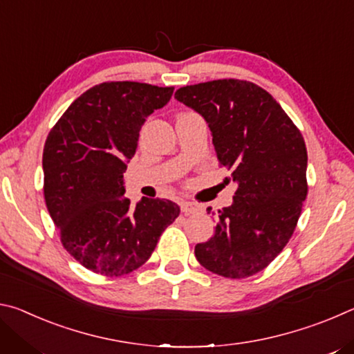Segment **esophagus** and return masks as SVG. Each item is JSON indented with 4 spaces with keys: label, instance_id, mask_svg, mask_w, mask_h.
Listing matches in <instances>:
<instances>
[{
    "label": "esophagus",
    "instance_id": "esophagus-1",
    "mask_svg": "<svg viewBox=\"0 0 354 354\" xmlns=\"http://www.w3.org/2000/svg\"><path fill=\"white\" fill-rule=\"evenodd\" d=\"M181 211L185 214V215H189V214H194V212H196L198 211V206L195 205V203H190V201H181Z\"/></svg>",
    "mask_w": 354,
    "mask_h": 354
}]
</instances>
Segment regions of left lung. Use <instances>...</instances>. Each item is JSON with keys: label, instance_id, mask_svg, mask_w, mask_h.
<instances>
[{"label": "left lung", "instance_id": "left-lung-1", "mask_svg": "<svg viewBox=\"0 0 354 354\" xmlns=\"http://www.w3.org/2000/svg\"><path fill=\"white\" fill-rule=\"evenodd\" d=\"M179 103L206 120L220 165L237 184L195 256L209 272L247 278L289 242L308 195L303 136L277 100L248 81L217 80L178 88Z\"/></svg>", "mask_w": 354, "mask_h": 354}]
</instances>
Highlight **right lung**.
Returning a JSON list of instances; mask_svg holds the SVG:
<instances>
[{"mask_svg":"<svg viewBox=\"0 0 354 354\" xmlns=\"http://www.w3.org/2000/svg\"><path fill=\"white\" fill-rule=\"evenodd\" d=\"M175 87L98 84L70 104L46 137L44 194L64 248L88 270L122 277L145 263L179 215L170 200L124 198L139 133Z\"/></svg>","mask_w":354,"mask_h":354,"instance_id":"add662e5","label":"right lung"}]
</instances>
